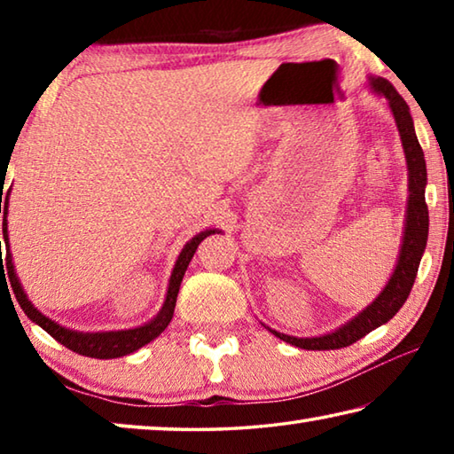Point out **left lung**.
<instances>
[{"label":"left lung","instance_id":"obj_1","mask_svg":"<svg viewBox=\"0 0 454 454\" xmlns=\"http://www.w3.org/2000/svg\"><path fill=\"white\" fill-rule=\"evenodd\" d=\"M368 88L372 94L387 99V104L393 112L395 124L398 128V136H401L406 170H409V200H406V214H404V230H403V242L401 250H398L396 266L387 286L380 290V294L360 310L355 318L344 322L333 333L320 334V336H290L278 333L266 326V330L280 338V340L292 344V347L304 348V350H334L350 347L352 342L360 340V338L372 333L374 328L382 326L388 322L395 314L403 309V304L411 294V288L417 278L420 258L425 254L427 238H428V208L425 202V188H427V162L425 153L419 144V137L414 134V124L411 118V110L406 106L401 94L393 88V83L384 78H374L368 75Z\"/></svg>","mask_w":454,"mask_h":454}]
</instances>
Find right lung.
<instances>
[{
  "instance_id": "1",
  "label": "right lung",
  "mask_w": 454,
  "mask_h": 454,
  "mask_svg": "<svg viewBox=\"0 0 454 454\" xmlns=\"http://www.w3.org/2000/svg\"><path fill=\"white\" fill-rule=\"evenodd\" d=\"M12 192V188H10ZM10 192L7 196L2 200L0 198V214L4 212V238L0 244H5V268H7V276H10V284L15 298L21 306V310L26 312V317L35 322L37 326H42L45 333H48L51 338H56L59 344H64L66 348H70L74 352H78L82 356H90V358H120L126 355H132L137 348L145 347V344L152 342L153 338H158L164 333L166 326L170 325V320L174 317V309H176V298H178L180 292V284L184 278V272L190 264L192 256L198 248V244L204 240L206 236H210L214 232H220L218 228H208L204 232L196 234L190 242L184 246L178 260H176L174 270L170 276V282H168V292H166V301L162 304V309L153 317L150 322H145L142 326L136 328H128V330H106V333H80V330H72L58 325L56 320H51L45 317L43 312H40L29 301L24 286L15 274V266L12 262V252H10V234H7V208H10ZM4 196V192H2ZM0 258H2V250H0ZM4 264V258H2Z\"/></svg>"
}]
</instances>
